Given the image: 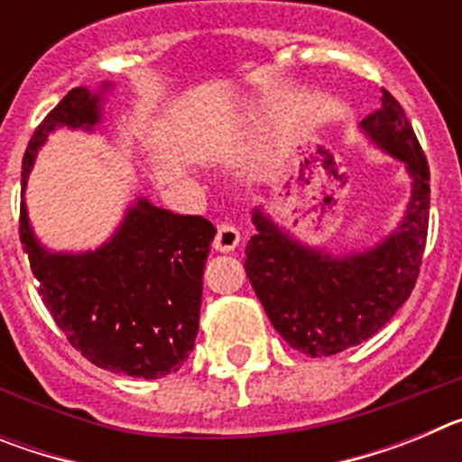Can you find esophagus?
I'll return each mask as SVG.
<instances>
[{
	"mask_svg": "<svg viewBox=\"0 0 462 462\" xmlns=\"http://www.w3.org/2000/svg\"><path fill=\"white\" fill-rule=\"evenodd\" d=\"M240 243L238 228L234 224H217V236H215V250L217 252H234Z\"/></svg>",
	"mask_w": 462,
	"mask_h": 462,
	"instance_id": "obj_1",
	"label": "esophagus"
}]
</instances>
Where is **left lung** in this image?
<instances>
[{
	"mask_svg": "<svg viewBox=\"0 0 462 462\" xmlns=\"http://www.w3.org/2000/svg\"><path fill=\"white\" fill-rule=\"evenodd\" d=\"M361 122L370 141L405 162L411 199L391 236L370 250L333 256L284 234L256 208V234L245 247V271L268 319L293 349L333 356L373 337L410 298L419 277L430 215V171L419 138L393 94Z\"/></svg>",
	"mask_w": 462,
	"mask_h": 462,
	"instance_id": "8db88e82",
	"label": "left lung"
}]
</instances>
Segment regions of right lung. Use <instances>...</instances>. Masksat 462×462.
I'll return each instance as SVG.
<instances>
[{
  "label": "right lung",
  "mask_w": 462,
  "mask_h": 462,
  "mask_svg": "<svg viewBox=\"0 0 462 462\" xmlns=\"http://www.w3.org/2000/svg\"><path fill=\"white\" fill-rule=\"evenodd\" d=\"M99 122L101 94L71 89L30 138L23 194L48 134L57 126L94 129ZM215 234L217 228L201 215H178L136 199L99 250L48 252L20 203V243L55 324L89 363L129 377H166L189 358Z\"/></svg>",
  "instance_id": "1"
}]
</instances>
